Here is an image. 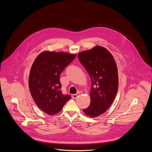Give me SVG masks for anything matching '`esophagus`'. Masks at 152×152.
Here are the masks:
<instances>
[{
  "label": "esophagus",
  "mask_w": 152,
  "mask_h": 152,
  "mask_svg": "<svg viewBox=\"0 0 152 152\" xmlns=\"http://www.w3.org/2000/svg\"><path fill=\"white\" fill-rule=\"evenodd\" d=\"M79 95H80V93H77V94H73V95L72 96V98H73V99H76V98H77V97L79 96Z\"/></svg>",
  "instance_id": "1"
}]
</instances>
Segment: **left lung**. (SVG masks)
<instances>
[{"instance_id":"left-lung-1","label":"left lung","mask_w":152,"mask_h":152,"mask_svg":"<svg viewBox=\"0 0 152 152\" xmlns=\"http://www.w3.org/2000/svg\"><path fill=\"white\" fill-rule=\"evenodd\" d=\"M77 56L92 83L90 104L83 111L86 115L94 118L104 113L116 96L118 86L117 64L112 54L100 46L83 51Z\"/></svg>"}]
</instances>
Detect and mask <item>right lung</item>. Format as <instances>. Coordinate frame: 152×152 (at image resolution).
Instances as JSON below:
<instances>
[{"mask_svg": "<svg viewBox=\"0 0 152 152\" xmlns=\"http://www.w3.org/2000/svg\"><path fill=\"white\" fill-rule=\"evenodd\" d=\"M76 54L45 51L35 58L31 69L29 86L39 109L53 115L62 109L70 96L62 94L60 75L76 58Z\"/></svg>", "mask_w": 152, "mask_h": 152, "instance_id": "add662e5", "label": "right lung"}]
</instances>
